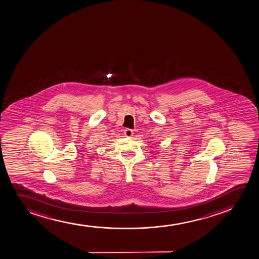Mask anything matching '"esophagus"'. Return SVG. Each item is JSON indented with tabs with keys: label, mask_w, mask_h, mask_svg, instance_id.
Instances as JSON below:
<instances>
[{
	"label": "esophagus",
	"mask_w": 259,
	"mask_h": 259,
	"mask_svg": "<svg viewBox=\"0 0 259 259\" xmlns=\"http://www.w3.org/2000/svg\"><path fill=\"white\" fill-rule=\"evenodd\" d=\"M124 134H125L126 137H131V136H133V134H134V130H132L130 128H126V129H125V131H124Z\"/></svg>",
	"instance_id": "obj_1"
}]
</instances>
